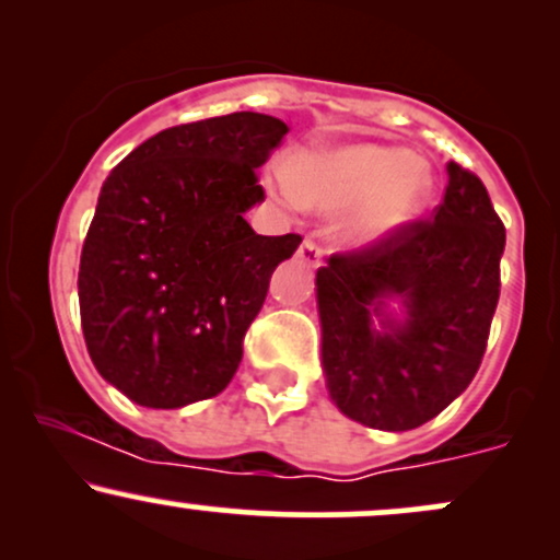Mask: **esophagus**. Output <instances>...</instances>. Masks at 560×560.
<instances>
[{"mask_svg": "<svg viewBox=\"0 0 560 560\" xmlns=\"http://www.w3.org/2000/svg\"><path fill=\"white\" fill-rule=\"evenodd\" d=\"M298 258L302 262H307V266H320V260H324V247H320L316 236H305V242H302L298 249Z\"/></svg>", "mask_w": 560, "mask_h": 560, "instance_id": "34e87169", "label": "esophagus"}]
</instances>
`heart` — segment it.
<instances>
[{"instance_id":"b5f03b06","label":"heart","mask_w":560,"mask_h":560,"mask_svg":"<svg viewBox=\"0 0 560 560\" xmlns=\"http://www.w3.org/2000/svg\"><path fill=\"white\" fill-rule=\"evenodd\" d=\"M284 195L311 208L342 213L358 208L355 242H376L408 223L432 191V173L421 158L392 147L355 144L311 152L289 165Z\"/></svg>"}]
</instances>
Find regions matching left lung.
I'll use <instances>...</instances> for the list:
<instances>
[{"label":"left lung","mask_w":560,"mask_h":560,"mask_svg":"<svg viewBox=\"0 0 560 560\" xmlns=\"http://www.w3.org/2000/svg\"><path fill=\"white\" fill-rule=\"evenodd\" d=\"M432 218L334 253L318 268L326 387L352 421L408 432L440 416L477 376L500 298L505 226L477 173L447 163ZM397 293L409 318H383ZM384 330L373 329V318Z\"/></svg>","instance_id":"left-lung-1"}]
</instances>
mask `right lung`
Instances as JSON below:
<instances>
[{
	"label": "right lung",
	"mask_w": 560,
	"mask_h": 560,
	"mask_svg": "<svg viewBox=\"0 0 560 560\" xmlns=\"http://www.w3.org/2000/svg\"><path fill=\"white\" fill-rule=\"evenodd\" d=\"M273 115L231 113L165 128L115 165L81 249L79 305L102 376L147 408L229 387L271 273L300 234L244 221L258 168L284 141Z\"/></svg>",
	"instance_id": "add662e5"
}]
</instances>
